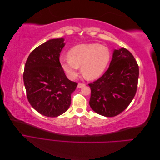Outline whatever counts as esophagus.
<instances>
[{
    "label": "esophagus",
    "mask_w": 160,
    "mask_h": 160,
    "mask_svg": "<svg viewBox=\"0 0 160 160\" xmlns=\"http://www.w3.org/2000/svg\"><path fill=\"white\" fill-rule=\"evenodd\" d=\"M85 85V83H78V85H77V88H83V87H84Z\"/></svg>",
    "instance_id": "34e87169"
}]
</instances>
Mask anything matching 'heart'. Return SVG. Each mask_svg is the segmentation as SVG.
<instances>
[{
    "mask_svg": "<svg viewBox=\"0 0 160 160\" xmlns=\"http://www.w3.org/2000/svg\"><path fill=\"white\" fill-rule=\"evenodd\" d=\"M111 59L108 47L98 43L77 45L68 52V57H62L60 62L62 69L70 79L78 74L79 67L87 79H93L103 73Z\"/></svg>",
    "mask_w": 160,
    "mask_h": 160,
    "instance_id": "obj_1",
    "label": "heart"
}]
</instances>
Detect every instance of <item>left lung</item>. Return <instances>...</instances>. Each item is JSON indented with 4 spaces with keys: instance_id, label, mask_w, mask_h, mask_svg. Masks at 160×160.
Masks as SVG:
<instances>
[{
    "instance_id": "1",
    "label": "left lung",
    "mask_w": 160,
    "mask_h": 160,
    "mask_svg": "<svg viewBox=\"0 0 160 160\" xmlns=\"http://www.w3.org/2000/svg\"><path fill=\"white\" fill-rule=\"evenodd\" d=\"M139 66L128 49L114 50L108 69L89 84V105L96 113L114 117L126 109L136 93Z\"/></svg>"
}]
</instances>
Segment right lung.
Masks as SVG:
<instances>
[{
	"label": "right lung",
	"instance_id": "add662e5",
	"mask_svg": "<svg viewBox=\"0 0 160 160\" xmlns=\"http://www.w3.org/2000/svg\"><path fill=\"white\" fill-rule=\"evenodd\" d=\"M62 38H55L35 48L28 56L23 72L28 102L38 113L55 118L64 113L77 86L67 79L59 61L65 46Z\"/></svg>",
	"mask_w": 160,
	"mask_h": 160
}]
</instances>
